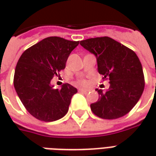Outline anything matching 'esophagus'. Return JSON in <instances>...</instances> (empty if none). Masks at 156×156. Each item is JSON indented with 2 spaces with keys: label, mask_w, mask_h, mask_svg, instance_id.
<instances>
[{
  "label": "esophagus",
  "mask_w": 156,
  "mask_h": 156,
  "mask_svg": "<svg viewBox=\"0 0 156 156\" xmlns=\"http://www.w3.org/2000/svg\"><path fill=\"white\" fill-rule=\"evenodd\" d=\"M78 92L80 93H83V94H88V90H85V89H82V88H79L78 89Z\"/></svg>",
  "instance_id": "34e87169"
}]
</instances>
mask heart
I'll list each match as a JSON object with an SVG mask.
<instances>
[{
    "label": "heart",
    "mask_w": 156,
    "mask_h": 156,
    "mask_svg": "<svg viewBox=\"0 0 156 156\" xmlns=\"http://www.w3.org/2000/svg\"><path fill=\"white\" fill-rule=\"evenodd\" d=\"M76 84L79 86V87H86L87 84H88V83H87V81L85 79H78V80L76 81Z\"/></svg>",
    "instance_id": "heart-1"
}]
</instances>
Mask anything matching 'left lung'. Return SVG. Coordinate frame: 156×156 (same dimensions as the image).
<instances>
[{
    "label": "left lung",
    "instance_id": "1",
    "mask_svg": "<svg viewBox=\"0 0 156 156\" xmlns=\"http://www.w3.org/2000/svg\"><path fill=\"white\" fill-rule=\"evenodd\" d=\"M80 45L96 56L98 73L110 83L108 91L96 89L99 98L90 105L92 112L105 119L127 115L144 88L143 68L136 53L108 37L83 40Z\"/></svg>",
    "mask_w": 156,
    "mask_h": 156
}]
</instances>
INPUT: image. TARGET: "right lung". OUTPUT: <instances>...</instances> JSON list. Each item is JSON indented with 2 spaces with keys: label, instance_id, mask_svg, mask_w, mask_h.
I'll list each match as a JSON object with an SVG mask.
<instances>
[{
  "label": "right lung",
  "instance_id": "right-lung-1",
  "mask_svg": "<svg viewBox=\"0 0 156 156\" xmlns=\"http://www.w3.org/2000/svg\"><path fill=\"white\" fill-rule=\"evenodd\" d=\"M78 44L79 41L49 37L27 48L19 58L13 79L16 92L29 114L39 120H58L68 113L77 88L64 83L54 89L51 80L64 69Z\"/></svg>",
  "mask_w": 156,
  "mask_h": 156
}]
</instances>
